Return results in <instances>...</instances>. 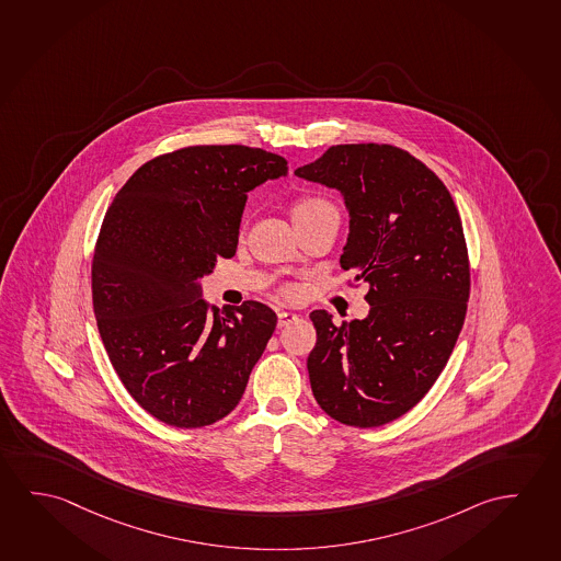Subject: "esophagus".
Instances as JSON below:
<instances>
[{"instance_id": "obj_1", "label": "esophagus", "mask_w": 561, "mask_h": 561, "mask_svg": "<svg viewBox=\"0 0 561 561\" xmlns=\"http://www.w3.org/2000/svg\"><path fill=\"white\" fill-rule=\"evenodd\" d=\"M296 320H298V313H294V311H278V328H286V325H290Z\"/></svg>"}]
</instances>
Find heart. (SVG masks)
Instances as JSON below:
<instances>
[{
  "instance_id": "b5f03b06",
  "label": "heart",
  "mask_w": 561,
  "mask_h": 561,
  "mask_svg": "<svg viewBox=\"0 0 561 561\" xmlns=\"http://www.w3.org/2000/svg\"><path fill=\"white\" fill-rule=\"evenodd\" d=\"M325 210H335L330 201H325L323 196L304 195L294 201L293 218L294 220H302V218H310V216L325 213ZM285 293L286 296H293V294H296V288L288 286V288H285Z\"/></svg>"
}]
</instances>
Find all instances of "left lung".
<instances>
[{"instance_id":"1","label":"left lung","mask_w":561,"mask_h":561,"mask_svg":"<svg viewBox=\"0 0 561 561\" xmlns=\"http://www.w3.org/2000/svg\"><path fill=\"white\" fill-rule=\"evenodd\" d=\"M337 188L348 216L341 267L368 285L365 320L335 325L311 311L308 356L321 410L351 427H380L425 398L453 355L470 298L462 220L445 183L390 144H339L294 171Z\"/></svg>"}]
</instances>
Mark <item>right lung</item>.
I'll return each mask as SVG.
<instances>
[{
    "label": "right lung",
    "instance_id": "add662e5",
    "mask_svg": "<svg viewBox=\"0 0 561 561\" xmlns=\"http://www.w3.org/2000/svg\"><path fill=\"white\" fill-rule=\"evenodd\" d=\"M286 173L261 148L188 146L146 161L108 206L91 263L99 333L128 393L171 427L226 417L275 331L265 304L220 313L198 280L233 257L251 188Z\"/></svg>",
    "mask_w": 561,
    "mask_h": 561
}]
</instances>
